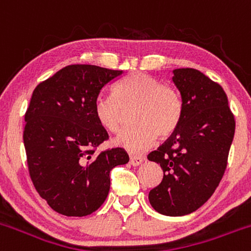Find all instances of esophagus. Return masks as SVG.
Wrapping results in <instances>:
<instances>
[{
	"label": "esophagus",
	"instance_id": "1",
	"mask_svg": "<svg viewBox=\"0 0 251 251\" xmlns=\"http://www.w3.org/2000/svg\"><path fill=\"white\" fill-rule=\"evenodd\" d=\"M144 161H145V157H143V156H131L129 162H130L131 166L136 167V166H140Z\"/></svg>",
	"mask_w": 251,
	"mask_h": 251
}]
</instances>
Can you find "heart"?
<instances>
[{
	"label": "heart",
	"mask_w": 251,
	"mask_h": 251,
	"mask_svg": "<svg viewBox=\"0 0 251 251\" xmlns=\"http://www.w3.org/2000/svg\"><path fill=\"white\" fill-rule=\"evenodd\" d=\"M113 97L99 96L94 103L98 123L111 133L121 128L122 110L134 107L131 122L115 139L116 145L131 153H140L156 143L157 134L168 136L183 117V101L170 86L144 73H131L113 86Z\"/></svg>",
	"instance_id": "heart-1"
}]
</instances>
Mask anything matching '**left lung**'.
<instances>
[{
	"mask_svg": "<svg viewBox=\"0 0 251 251\" xmlns=\"http://www.w3.org/2000/svg\"><path fill=\"white\" fill-rule=\"evenodd\" d=\"M172 81L183 101L179 126L148 155L158 163L163 179L149 193L158 213L184 216L210 199L227 166L235 122L220 84L198 69H173Z\"/></svg>",
	"mask_w": 251,
	"mask_h": 251,
	"instance_id": "obj_1",
	"label": "left lung"
}]
</instances>
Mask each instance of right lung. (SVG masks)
I'll list each match as a JSON object with an SVG mask.
<instances>
[{
  "mask_svg": "<svg viewBox=\"0 0 251 251\" xmlns=\"http://www.w3.org/2000/svg\"><path fill=\"white\" fill-rule=\"evenodd\" d=\"M123 74L72 64L34 90L23 134L26 160L34 187L56 212L76 217L93 213L110 192V171L128 163L121 148L98 155L94 150L108 138L94 116V103Z\"/></svg>",
  "mask_w": 251,
  "mask_h": 251,
  "instance_id": "1",
  "label": "right lung"
}]
</instances>
